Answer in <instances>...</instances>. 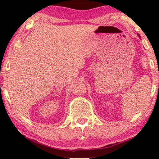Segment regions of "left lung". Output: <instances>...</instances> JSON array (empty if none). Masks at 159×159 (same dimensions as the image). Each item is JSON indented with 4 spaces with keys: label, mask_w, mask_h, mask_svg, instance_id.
Returning <instances> with one entry per match:
<instances>
[{
    "label": "left lung",
    "mask_w": 159,
    "mask_h": 159,
    "mask_svg": "<svg viewBox=\"0 0 159 159\" xmlns=\"http://www.w3.org/2000/svg\"><path fill=\"white\" fill-rule=\"evenodd\" d=\"M138 36H139V37H140V35H139V34H138Z\"/></svg>",
    "instance_id": "8db88e82"
}]
</instances>
